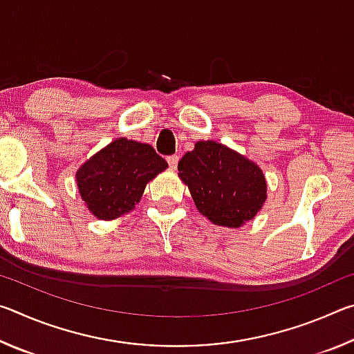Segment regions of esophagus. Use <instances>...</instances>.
<instances>
[{
    "instance_id": "obj_1",
    "label": "esophagus",
    "mask_w": 354,
    "mask_h": 354,
    "mask_svg": "<svg viewBox=\"0 0 354 354\" xmlns=\"http://www.w3.org/2000/svg\"><path fill=\"white\" fill-rule=\"evenodd\" d=\"M178 160H179L178 156H169V158H167V162H169L170 169H173V170H175L178 167Z\"/></svg>"
}]
</instances>
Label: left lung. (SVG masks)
I'll use <instances>...</instances> for the list:
<instances>
[{"label":"left lung","mask_w":354,"mask_h":354,"mask_svg":"<svg viewBox=\"0 0 354 354\" xmlns=\"http://www.w3.org/2000/svg\"><path fill=\"white\" fill-rule=\"evenodd\" d=\"M178 170L196 209L215 225L242 226L267 198L259 167L221 143L198 142L183 156Z\"/></svg>","instance_id":"1"}]
</instances>
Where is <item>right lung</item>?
I'll list each match as a JSON object with an SVG mask.
<instances>
[{
  "label": "right lung",
  "instance_id": "right-lung-1",
  "mask_svg": "<svg viewBox=\"0 0 354 354\" xmlns=\"http://www.w3.org/2000/svg\"><path fill=\"white\" fill-rule=\"evenodd\" d=\"M167 160L151 145L118 139L87 160L76 173L77 187L91 212L112 220L131 211Z\"/></svg>",
  "mask_w": 354,
  "mask_h": 354
}]
</instances>
